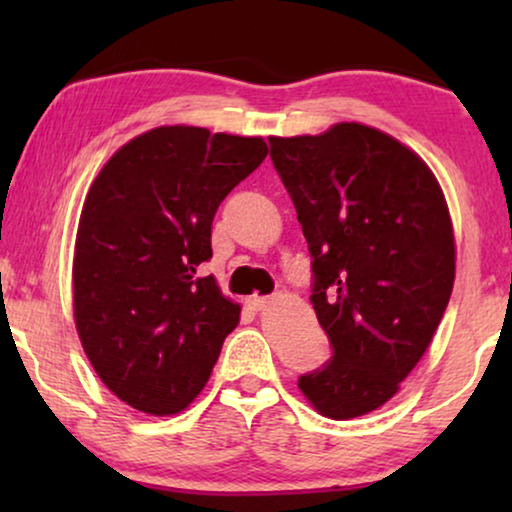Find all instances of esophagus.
I'll return each mask as SVG.
<instances>
[{"label": "esophagus", "instance_id": "1", "mask_svg": "<svg viewBox=\"0 0 512 512\" xmlns=\"http://www.w3.org/2000/svg\"><path fill=\"white\" fill-rule=\"evenodd\" d=\"M247 303H249V307H251V310H254V312H261V310H265V307H268V305L272 303V300H270L268 296H251V298L247 300Z\"/></svg>", "mask_w": 512, "mask_h": 512}]
</instances>
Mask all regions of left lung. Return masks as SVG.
Instances as JSON below:
<instances>
[{
	"instance_id": "left-lung-1",
	"label": "left lung",
	"mask_w": 512,
	"mask_h": 512,
	"mask_svg": "<svg viewBox=\"0 0 512 512\" xmlns=\"http://www.w3.org/2000/svg\"><path fill=\"white\" fill-rule=\"evenodd\" d=\"M312 256V305L333 356L298 387L319 415L389 401L431 345L454 284V233L429 165L361 123L270 137Z\"/></svg>"
}]
</instances>
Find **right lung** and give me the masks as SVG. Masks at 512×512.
<instances>
[{
    "instance_id": "add662e5",
    "label": "right lung",
    "mask_w": 512,
    "mask_h": 512,
    "mask_svg": "<svg viewBox=\"0 0 512 512\" xmlns=\"http://www.w3.org/2000/svg\"><path fill=\"white\" fill-rule=\"evenodd\" d=\"M268 156L261 137L163 125L121 146L83 202L74 321L100 380L139 412L177 415L205 387L240 321L216 279L212 221Z\"/></svg>"
}]
</instances>
